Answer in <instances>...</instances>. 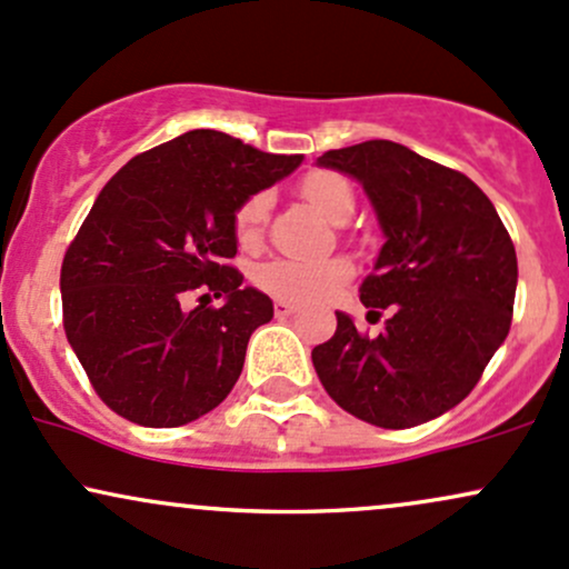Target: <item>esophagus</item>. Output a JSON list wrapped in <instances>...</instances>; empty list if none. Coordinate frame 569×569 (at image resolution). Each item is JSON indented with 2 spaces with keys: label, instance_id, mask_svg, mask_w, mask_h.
<instances>
[{
  "label": "esophagus",
  "instance_id": "esophagus-1",
  "mask_svg": "<svg viewBox=\"0 0 569 569\" xmlns=\"http://www.w3.org/2000/svg\"><path fill=\"white\" fill-rule=\"evenodd\" d=\"M293 312H297V305L278 299V302H276V318H289V316H293Z\"/></svg>",
  "mask_w": 569,
  "mask_h": 569
}]
</instances>
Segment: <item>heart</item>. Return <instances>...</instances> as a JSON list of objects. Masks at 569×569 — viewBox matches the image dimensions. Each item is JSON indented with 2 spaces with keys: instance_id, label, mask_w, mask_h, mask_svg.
<instances>
[{
  "instance_id": "1",
  "label": "heart",
  "mask_w": 569,
  "mask_h": 569,
  "mask_svg": "<svg viewBox=\"0 0 569 569\" xmlns=\"http://www.w3.org/2000/svg\"><path fill=\"white\" fill-rule=\"evenodd\" d=\"M302 194L321 217L339 221L350 217L352 189L342 176L318 171L302 181ZM267 211H270V194L257 192L240 206L234 217V234L243 246H257L262 238ZM352 276V264L342 257L331 259H293L280 257L259 264L253 280L270 297L283 302H321L331 297L339 286H345Z\"/></svg>"
}]
</instances>
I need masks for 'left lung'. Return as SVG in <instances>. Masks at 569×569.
Returning a JSON list of instances; mask_svg holds the SVG:
<instances>
[{
    "instance_id": "left-lung-1",
    "label": "left lung",
    "mask_w": 569,
    "mask_h": 569,
    "mask_svg": "<svg viewBox=\"0 0 569 569\" xmlns=\"http://www.w3.org/2000/svg\"><path fill=\"white\" fill-rule=\"evenodd\" d=\"M316 166L363 187L385 243L363 280L367 337L348 312L312 350L318 380L345 411L401 430L441 417L479 382L511 329L516 251L489 198L468 176L393 141L331 149Z\"/></svg>"
}]
</instances>
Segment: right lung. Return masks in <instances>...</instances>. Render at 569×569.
<instances>
[{"label": "right lung", "instance_id": "1", "mask_svg": "<svg viewBox=\"0 0 569 569\" xmlns=\"http://www.w3.org/2000/svg\"><path fill=\"white\" fill-rule=\"evenodd\" d=\"M219 130H187L122 166L98 192L61 267L63 329L109 409L176 428L224 401L272 299L227 264L251 194L302 166ZM208 284L219 311L180 307ZM208 297V293H206Z\"/></svg>", "mask_w": 569, "mask_h": 569}]
</instances>
